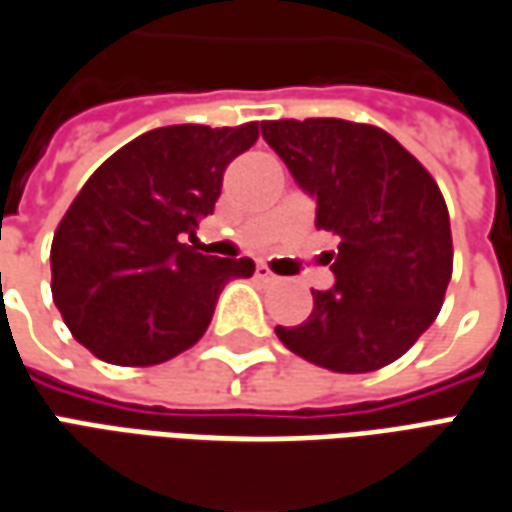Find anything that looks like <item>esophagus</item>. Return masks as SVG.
<instances>
[{
	"instance_id": "obj_1",
	"label": "esophagus",
	"mask_w": 512,
	"mask_h": 512,
	"mask_svg": "<svg viewBox=\"0 0 512 512\" xmlns=\"http://www.w3.org/2000/svg\"><path fill=\"white\" fill-rule=\"evenodd\" d=\"M256 278L264 281V284H276L278 281V276L270 270V267H267V264H259V267H256Z\"/></svg>"
}]
</instances>
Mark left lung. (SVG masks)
<instances>
[{
	"instance_id": "1",
	"label": "left lung",
	"mask_w": 512,
	"mask_h": 512,
	"mask_svg": "<svg viewBox=\"0 0 512 512\" xmlns=\"http://www.w3.org/2000/svg\"><path fill=\"white\" fill-rule=\"evenodd\" d=\"M264 142L317 200L315 225L340 236L337 284L312 290L301 326H276L292 354L337 373L379 370L438 317L454 264L446 200L426 167L376 125L270 119Z\"/></svg>"
}]
</instances>
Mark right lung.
Segmentation results:
<instances>
[{
    "label": "right lung",
    "mask_w": 512,
    "mask_h": 512,
    "mask_svg": "<svg viewBox=\"0 0 512 512\" xmlns=\"http://www.w3.org/2000/svg\"><path fill=\"white\" fill-rule=\"evenodd\" d=\"M259 139L236 128L169 125L142 133L102 164L52 239V298L72 337L102 362L147 368L206 334L222 287L250 278V259L183 245L214 211L222 172Z\"/></svg>",
    "instance_id": "1"
}]
</instances>
